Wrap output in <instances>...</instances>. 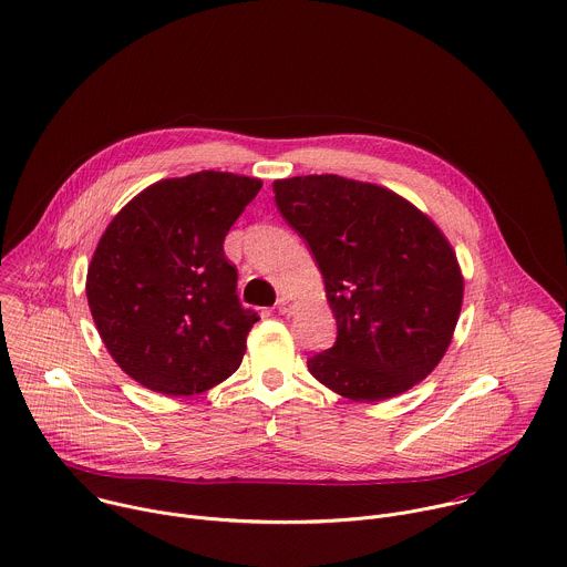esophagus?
<instances>
[{
	"instance_id": "34e87169",
	"label": "esophagus",
	"mask_w": 567,
	"mask_h": 567,
	"mask_svg": "<svg viewBox=\"0 0 567 567\" xmlns=\"http://www.w3.org/2000/svg\"><path fill=\"white\" fill-rule=\"evenodd\" d=\"M291 309H293V302L287 298V296H282V298H278V311L282 313V316H287V313H291Z\"/></svg>"
}]
</instances>
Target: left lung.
Wrapping results in <instances>:
<instances>
[{"mask_svg":"<svg viewBox=\"0 0 567 567\" xmlns=\"http://www.w3.org/2000/svg\"><path fill=\"white\" fill-rule=\"evenodd\" d=\"M282 218L307 240L338 336L307 367L349 401L412 390L445 355L463 274L443 231L385 186L333 173L274 182Z\"/></svg>","mask_w":567,"mask_h":567,"instance_id":"8db88e82","label":"left lung"}]
</instances>
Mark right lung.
I'll use <instances>...</instances> for the list:
<instances>
[{
  "instance_id": "1",
  "label": "right lung",
  "mask_w": 567,
  "mask_h": 567,
  "mask_svg": "<svg viewBox=\"0 0 567 567\" xmlns=\"http://www.w3.org/2000/svg\"><path fill=\"white\" fill-rule=\"evenodd\" d=\"M258 177L200 171L146 186L111 220L86 274L100 338L133 381L203 394L240 367L258 313L236 296L223 243Z\"/></svg>"
}]
</instances>
